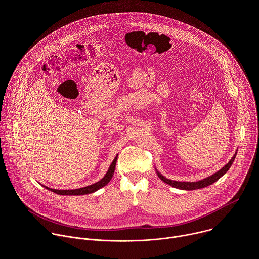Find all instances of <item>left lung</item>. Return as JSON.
I'll return each instance as SVG.
<instances>
[{
	"instance_id": "left-lung-1",
	"label": "left lung",
	"mask_w": 259,
	"mask_h": 259,
	"mask_svg": "<svg viewBox=\"0 0 259 259\" xmlns=\"http://www.w3.org/2000/svg\"><path fill=\"white\" fill-rule=\"evenodd\" d=\"M236 155L232 158V160L225 166L221 168L218 172H216L215 174L203 179V180H200V181H196V182H181V181H175V180H171V179H167L166 177H164L162 174H160L159 172L158 173V176L164 181L166 182L167 184H169V186L173 187V188H176V189H180V190H188V191H193V190H199V189H202V188H205V187H208L210 186V184L214 183L215 181H217L221 176H223L225 173L228 172V170L231 168L233 162L235 161V158H236Z\"/></svg>"
}]
</instances>
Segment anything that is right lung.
I'll use <instances>...</instances> for the list:
<instances>
[{
    "mask_svg": "<svg viewBox=\"0 0 259 259\" xmlns=\"http://www.w3.org/2000/svg\"><path fill=\"white\" fill-rule=\"evenodd\" d=\"M117 159H118V156H116V158L114 159L113 163L110 164L109 169L106 172V174L104 175V177L101 180H99L98 182L91 184V186H88V187H85V188H81V189H77V190H54V189H50V188H47V187H45V188L47 190H49V191H51V192H53L55 194L61 195V196H81V195H87V194L94 193L97 190L103 188L105 184H107L109 182V180L112 179V177L114 175V172H115V169H116Z\"/></svg>",
    "mask_w": 259,
    "mask_h": 259,
    "instance_id": "right-lung-1",
    "label": "right lung"
}]
</instances>
